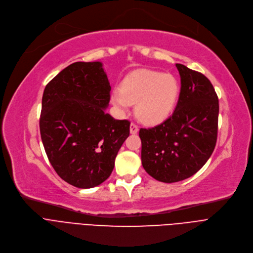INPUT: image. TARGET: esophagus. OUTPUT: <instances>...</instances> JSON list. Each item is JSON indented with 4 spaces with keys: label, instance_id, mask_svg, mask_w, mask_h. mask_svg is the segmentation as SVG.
I'll return each mask as SVG.
<instances>
[{
    "label": "esophagus",
    "instance_id": "34e87169",
    "mask_svg": "<svg viewBox=\"0 0 253 253\" xmlns=\"http://www.w3.org/2000/svg\"><path fill=\"white\" fill-rule=\"evenodd\" d=\"M137 131H138V126L134 123H131L130 124V133L131 134H136Z\"/></svg>",
    "mask_w": 253,
    "mask_h": 253
}]
</instances>
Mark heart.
Here are the masks:
<instances>
[{
	"instance_id": "obj_1",
	"label": "heart",
	"mask_w": 253,
	"mask_h": 253,
	"mask_svg": "<svg viewBox=\"0 0 253 253\" xmlns=\"http://www.w3.org/2000/svg\"><path fill=\"white\" fill-rule=\"evenodd\" d=\"M179 85L174 76L141 69L129 74L120 90H114L111 101L116 108L126 113L135 104V114L141 122L155 125L170 115L176 103Z\"/></svg>"
}]
</instances>
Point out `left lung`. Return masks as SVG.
Returning <instances> with one entry per match:
<instances>
[{
  "mask_svg": "<svg viewBox=\"0 0 253 253\" xmlns=\"http://www.w3.org/2000/svg\"><path fill=\"white\" fill-rule=\"evenodd\" d=\"M180 93L175 111L161 124L139 130L144 170L162 182L189 178L200 170L216 144L218 98L201 73L176 63Z\"/></svg>",
  "mask_w": 253,
  "mask_h": 253,
  "instance_id": "obj_1",
  "label": "left lung"
}]
</instances>
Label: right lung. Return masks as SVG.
I'll return each mask as SVG.
<instances>
[{"label": "right lung", "mask_w": 253, "mask_h": 253, "mask_svg": "<svg viewBox=\"0 0 253 253\" xmlns=\"http://www.w3.org/2000/svg\"><path fill=\"white\" fill-rule=\"evenodd\" d=\"M111 86L102 63L75 62L45 87L40 132L56 173L80 189L111 175L115 159L130 133V122L105 113Z\"/></svg>", "instance_id": "obj_1"}]
</instances>
